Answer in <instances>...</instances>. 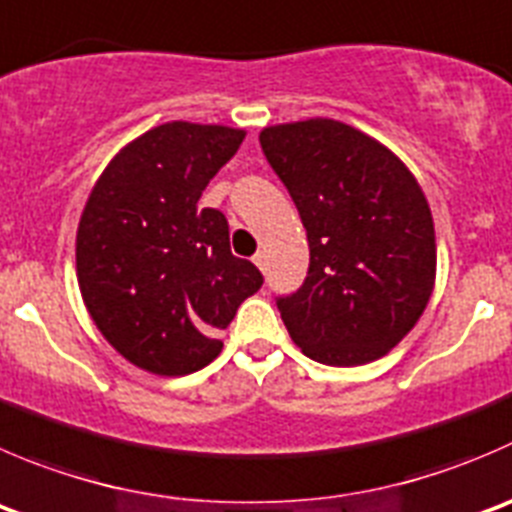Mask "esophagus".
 <instances>
[{
	"label": "esophagus",
	"instance_id": "1",
	"mask_svg": "<svg viewBox=\"0 0 512 512\" xmlns=\"http://www.w3.org/2000/svg\"><path fill=\"white\" fill-rule=\"evenodd\" d=\"M252 262H255V265H257V267H260V270H262V272H265V270H267V255H265V252H262V250H260V252H257V255H255V257H252Z\"/></svg>",
	"mask_w": 512,
	"mask_h": 512
}]
</instances>
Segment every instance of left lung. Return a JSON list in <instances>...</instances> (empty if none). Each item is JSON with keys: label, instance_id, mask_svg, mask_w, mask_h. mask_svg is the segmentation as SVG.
<instances>
[{"label": "left lung", "instance_id": "8db88e82", "mask_svg": "<svg viewBox=\"0 0 512 512\" xmlns=\"http://www.w3.org/2000/svg\"><path fill=\"white\" fill-rule=\"evenodd\" d=\"M260 145L310 242L305 285L277 300L292 342L332 367L388 355L435 287L438 247L423 187L393 150L337 119L270 124Z\"/></svg>", "mask_w": 512, "mask_h": 512}]
</instances>
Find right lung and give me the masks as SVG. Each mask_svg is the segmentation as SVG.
<instances>
[{"mask_svg": "<svg viewBox=\"0 0 512 512\" xmlns=\"http://www.w3.org/2000/svg\"><path fill=\"white\" fill-rule=\"evenodd\" d=\"M247 132L167 122L127 142L94 182L77 227V282L104 340L155 375H190L222 352L220 330L262 287L230 252L202 190Z\"/></svg>", "mask_w": 512, "mask_h": 512, "instance_id": "add662e5", "label": "right lung"}]
</instances>
